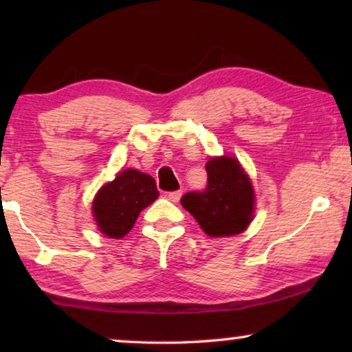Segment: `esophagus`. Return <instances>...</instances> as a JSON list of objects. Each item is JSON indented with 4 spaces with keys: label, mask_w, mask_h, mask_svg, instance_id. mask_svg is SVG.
<instances>
[{
    "label": "esophagus",
    "mask_w": 352,
    "mask_h": 352,
    "mask_svg": "<svg viewBox=\"0 0 352 352\" xmlns=\"http://www.w3.org/2000/svg\"><path fill=\"white\" fill-rule=\"evenodd\" d=\"M181 195H182L181 190H173V192H168V194H166L168 200L173 201V204H177V201H179V199H181Z\"/></svg>",
    "instance_id": "esophagus-1"
}]
</instances>
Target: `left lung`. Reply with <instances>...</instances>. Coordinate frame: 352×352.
Returning a JSON list of instances; mask_svg holds the SVG:
<instances>
[{
    "instance_id": "left-lung-1",
    "label": "left lung",
    "mask_w": 352,
    "mask_h": 352,
    "mask_svg": "<svg viewBox=\"0 0 352 352\" xmlns=\"http://www.w3.org/2000/svg\"><path fill=\"white\" fill-rule=\"evenodd\" d=\"M208 186L187 192L181 205L197 219L210 237H229L243 232L253 219L254 192L247 173L232 157L206 162Z\"/></svg>"
}]
</instances>
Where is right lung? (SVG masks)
Masks as SVG:
<instances>
[{
  "label": "right lung",
  "instance_id": "add662e5",
  "mask_svg": "<svg viewBox=\"0 0 352 352\" xmlns=\"http://www.w3.org/2000/svg\"><path fill=\"white\" fill-rule=\"evenodd\" d=\"M160 195L155 179L138 170H124L100 187L93 201L98 228L110 239H122L133 229L139 213Z\"/></svg>",
  "mask_w": 352,
  "mask_h": 352
}]
</instances>
